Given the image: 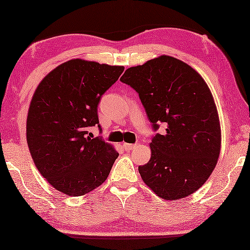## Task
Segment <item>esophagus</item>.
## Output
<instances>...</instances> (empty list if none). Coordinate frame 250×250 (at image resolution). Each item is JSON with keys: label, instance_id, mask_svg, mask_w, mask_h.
Listing matches in <instances>:
<instances>
[{"label": "esophagus", "instance_id": "esophagus-1", "mask_svg": "<svg viewBox=\"0 0 250 250\" xmlns=\"http://www.w3.org/2000/svg\"><path fill=\"white\" fill-rule=\"evenodd\" d=\"M135 147H136V145H134V144H126V143H125L124 144V148L125 151L133 150V149H135Z\"/></svg>", "mask_w": 250, "mask_h": 250}]
</instances>
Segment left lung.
Segmentation results:
<instances>
[{
	"label": "left lung",
	"mask_w": 250,
	"mask_h": 250,
	"mask_svg": "<svg viewBox=\"0 0 250 250\" xmlns=\"http://www.w3.org/2000/svg\"><path fill=\"white\" fill-rule=\"evenodd\" d=\"M139 93L152 129L166 133L150 143L151 158L139 172L164 200H178L201 188L218 160L221 132L213 94L187 63L161 56L128 68L120 78Z\"/></svg>",
	"instance_id": "1"
}]
</instances>
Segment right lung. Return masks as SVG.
I'll use <instances>...</instances> for the list:
<instances>
[{"mask_svg": "<svg viewBox=\"0 0 250 250\" xmlns=\"http://www.w3.org/2000/svg\"><path fill=\"white\" fill-rule=\"evenodd\" d=\"M124 66L74 59L52 70L36 88L26 118V142L37 169L52 187L71 196L102 185L119 153L101 137L102 95L118 81ZM89 135L88 136L87 134Z\"/></svg>", "mask_w": 250, "mask_h": 250, "instance_id": "obj_1", "label": "right lung"}]
</instances>
